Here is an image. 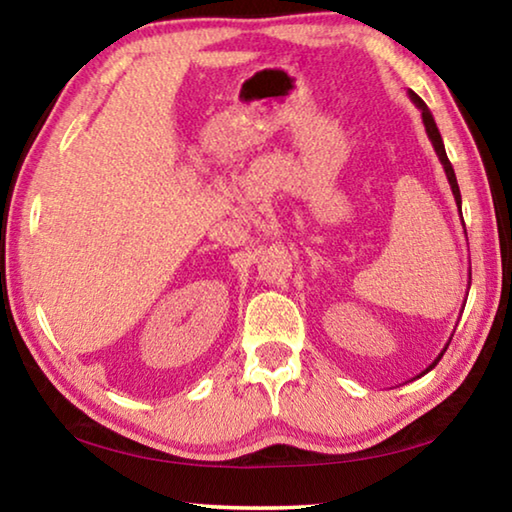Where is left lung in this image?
I'll use <instances>...</instances> for the list:
<instances>
[{
  "mask_svg": "<svg viewBox=\"0 0 512 512\" xmlns=\"http://www.w3.org/2000/svg\"><path fill=\"white\" fill-rule=\"evenodd\" d=\"M411 94V101L415 103V106H418L420 110H422V121H424V128H427V135H429V140H431V144H433V149H436V153H438V158H440V162H443V167H445V173H447V180H449V185H452V194H454V198H456V205H458V210H461V189H458V183H456V173H454V167H452V162H449V158H447V153H445V144H443V137H440V131H438V126H436V121H433V115L429 112V108H427V103H424L418 94L415 92H409ZM447 350V348H445ZM445 350L440 352V357H443L445 354ZM440 357L431 363V366L424 370V372H429L433 366H436V363L440 361ZM422 372V375H424Z\"/></svg>",
  "mask_w": 512,
  "mask_h": 512,
  "instance_id": "left-lung-1",
  "label": "left lung"
}]
</instances>
